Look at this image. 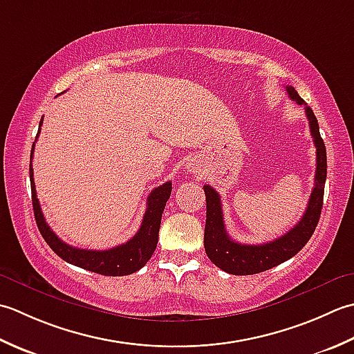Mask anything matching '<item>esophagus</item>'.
Listing matches in <instances>:
<instances>
[{
  "label": "esophagus",
  "mask_w": 354,
  "mask_h": 354,
  "mask_svg": "<svg viewBox=\"0 0 354 354\" xmlns=\"http://www.w3.org/2000/svg\"><path fill=\"white\" fill-rule=\"evenodd\" d=\"M189 169H191V168H189Z\"/></svg>",
  "instance_id": "34e87169"
}]
</instances>
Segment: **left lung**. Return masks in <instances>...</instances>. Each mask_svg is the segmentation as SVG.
<instances>
[{
	"label": "left lung",
	"mask_w": 354,
	"mask_h": 354,
	"mask_svg": "<svg viewBox=\"0 0 354 354\" xmlns=\"http://www.w3.org/2000/svg\"><path fill=\"white\" fill-rule=\"evenodd\" d=\"M288 97L299 105H304L315 147H316V176L315 187L308 200L302 218L287 234L277 240L264 244H241L232 240L226 232L223 209L218 192L209 185H205L206 194V226H205V250L209 259L230 275H254L269 270L275 266L295 257L306 246L313 235L321 217L324 186L327 178V153L326 145L319 134L318 119L304 99H301L293 86H286Z\"/></svg>",
	"instance_id": "1"
}]
</instances>
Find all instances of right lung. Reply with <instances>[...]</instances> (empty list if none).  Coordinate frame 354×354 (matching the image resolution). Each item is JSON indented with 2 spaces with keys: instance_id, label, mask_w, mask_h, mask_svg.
I'll list each match as a JSON object with an SVG mask.
<instances>
[{
  "instance_id": "add662e5",
  "label": "right lung",
  "mask_w": 354,
  "mask_h": 354,
  "mask_svg": "<svg viewBox=\"0 0 354 354\" xmlns=\"http://www.w3.org/2000/svg\"><path fill=\"white\" fill-rule=\"evenodd\" d=\"M41 125H42V119L39 122L38 134H36V137L39 136ZM33 151H35V142L30 153V186H32V203H33L35 220H36V225H38L42 238H44L46 243L52 248L55 254L57 257H61L64 261L77 266V268L81 269L99 273V275H105V277L131 275V273L142 269L143 266L148 263V259L153 257L154 250L157 248L162 214L172 189L171 182L163 183L158 187H156L154 191H151L147 200V211H145V215H143L140 229L137 230V234L131 238V240L108 250L79 249V248L70 246V244L64 243L61 238H57V235L46 223V218L44 215H42L38 197H36V189H35L33 168H32Z\"/></svg>"
}]
</instances>
